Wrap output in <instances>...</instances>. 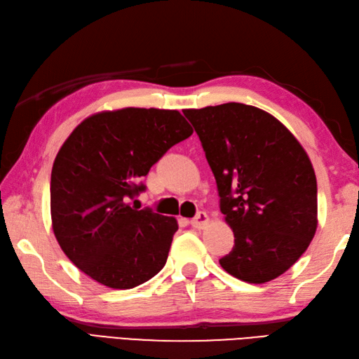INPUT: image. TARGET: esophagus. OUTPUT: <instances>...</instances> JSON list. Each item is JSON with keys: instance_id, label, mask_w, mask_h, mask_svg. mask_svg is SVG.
Segmentation results:
<instances>
[{"instance_id": "1", "label": "esophagus", "mask_w": 359, "mask_h": 359, "mask_svg": "<svg viewBox=\"0 0 359 359\" xmlns=\"http://www.w3.org/2000/svg\"><path fill=\"white\" fill-rule=\"evenodd\" d=\"M208 222H209V217L206 212H198V214H196L192 220H190V224H192L196 229H203L204 226L208 224Z\"/></svg>"}]
</instances>
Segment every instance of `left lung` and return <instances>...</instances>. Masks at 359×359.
<instances>
[{
    "label": "left lung",
    "mask_w": 359,
    "mask_h": 359,
    "mask_svg": "<svg viewBox=\"0 0 359 359\" xmlns=\"http://www.w3.org/2000/svg\"><path fill=\"white\" fill-rule=\"evenodd\" d=\"M214 173L233 248L226 273L265 283L290 269L318 228V184L302 145L274 116L251 105L184 109Z\"/></svg>",
    "instance_id": "8db88e82"
}]
</instances>
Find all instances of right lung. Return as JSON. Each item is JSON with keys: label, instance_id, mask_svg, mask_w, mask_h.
<instances>
[{"label": "right lung", "instance_id": "1", "mask_svg": "<svg viewBox=\"0 0 359 359\" xmlns=\"http://www.w3.org/2000/svg\"><path fill=\"white\" fill-rule=\"evenodd\" d=\"M194 133L177 109L123 108L76 127L50 173V217L58 245L91 279L130 290L164 268L178 223L130 201L141 178Z\"/></svg>", "mask_w": 359, "mask_h": 359}]
</instances>
